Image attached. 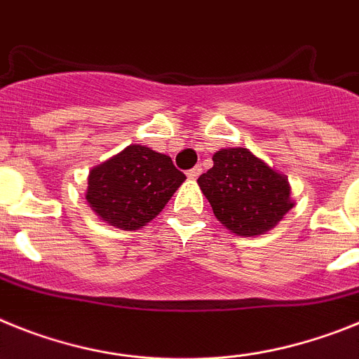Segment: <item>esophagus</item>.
<instances>
[{"instance_id": "obj_1", "label": "esophagus", "mask_w": 359, "mask_h": 359, "mask_svg": "<svg viewBox=\"0 0 359 359\" xmlns=\"http://www.w3.org/2000/svg\"><path fill=\"white\" fill-rule=\"evenodd\" d=\"M202 173V168L201 166H195V168H191V170L188 171V173H186V175H188V179H197L198 175H201Z\"/></svg>"}]
</instances>
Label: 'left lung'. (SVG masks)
Listing matches in <instances>:
<instances>
[{
	"mask_svg": "<svg viewBox=\"0 0 359 359\" xmlns=\"http://www.w3.org/2000/svg\"><path fill=\"white\" fill-rule=\"evenodd\" d=\"M198 186L215 217L238 236L264 235L294 205L287 177L248 148L217 151L213 168L198 177Z\"/></svg>",
	"mask_w": 359,
	"mask_h": 359,
	"instance_id": "8db88e82",
	"label": "left lung"
}]
</instances>
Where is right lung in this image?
Segmentation results:
<instances>
[{"mask_svg": "<svg viewBox=\"0 0 359 359\" xmlns=\"http://www.w3.org/2000/svg\"><path fill=\"white\" fill-rule=\"evenodd\" d=\"M184 179L168 155L130 144L90 171L86 201L106 224L135 231L164 210Z\"/></svg>", "mask_w": 359, "mask_h": 359, "instance_id": "1", "label": "right lung"}]
</instances>
